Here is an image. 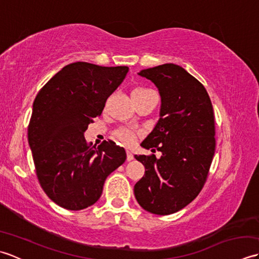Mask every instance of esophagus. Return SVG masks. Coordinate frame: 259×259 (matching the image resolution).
<instances>
[{
    "label": "esophagus",
    "mask_w": 259,
    "mask_h": 259,
    "mask_svg": "<svg viewBox=\"0 0 259 259\" xmlns=\"http://www.w3.org/2000/svg\"><path fill=\"white\" fill-rule=\"evenodd\" d=\"M125 152H126V160L128 161H131L134 159V155H133V152H131L129 149H126L125 150Z\"/></svg>",
    "instance_id": "obj_1"
}]
</instances>
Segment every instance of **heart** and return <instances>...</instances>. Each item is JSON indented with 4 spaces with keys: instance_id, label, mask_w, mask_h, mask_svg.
Instances as JSON below:
<instances>
[{
    "instance_id": "b5f03b06",
    "label": "heart",
    "mask_w": 259,
    "mask_h": 259,
    "mask_svg": "<svg viewBox=\"0 0 259 259\" xmlns=\"http://www.w3.org/2000/svg\"><path fill=\"white\" fill-rule=\"evenodd\" d=\"M149 92H151V91L148 90V89H145V88H136V89H134L133 92H131V98H133V100H136V99H139L141 97H144ZM114 137L118 140H120L121 142H123V144L126 145V146L134 145L135 141H136V134L133 133V131L126 130V129L117 130L114 133Z\"/></svg>"
}]
</instances>
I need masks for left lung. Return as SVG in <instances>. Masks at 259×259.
I'll use <instances>...</instances> for the list:
<instances>
[{"mask_svg":"<svg viewBox=\"0 0 259 259\" xmlns=\"http://www.w3.org/2000/svg\"><path fill=\"white\" fill-rule=\"evenodd\" d=\"M158 88L160 118L141 147L155 155L135 156L145 175L135 185L139 205L155 214L179 211L199 194L214 155V117L208 93L199 81L174 63L138 73Z\"/></svg>","mask_w":259,"mask_h":259,"instance_id":"obj_1","label":"left lung"}]
</instances>
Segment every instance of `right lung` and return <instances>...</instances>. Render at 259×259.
Returning a JSON list of instances; mask_svg holds the SVG:
<instances>
[{
  "label": "right lung",
  "instance_id": "obj_1",
  "mask_svg": "<svg viewBox=\"0 0 259 259\" xmlns=\"http://www.w3.org/2000/svg\"><path fill=\"white\" fill-rule=\"evenodd\" d=\"M128 67L65 65L38 91L27 139L42 189L60 207L81 210L97 202L108 176L126 155L113 141L90 147L84 131L102 113Z\"/></svg>",
  "mask_w": 259,
  "mask_h": 259
}]
</instances>
